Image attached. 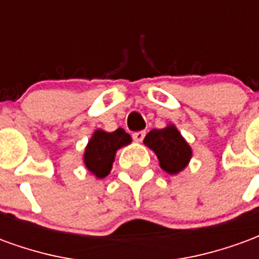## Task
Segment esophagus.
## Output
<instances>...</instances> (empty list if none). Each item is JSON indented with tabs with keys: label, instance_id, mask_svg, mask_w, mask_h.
<instances>
[{
	"label": "esophagus",
	"instance_id": "obj_1",
	"mask_svg": "<svg viewBox=\"0 0 259 259\" xmlns=\"http://www.w3.org/2000/svg\"><path fill=\"white\" fill-rule=\"evenodd\" d=\"M144 137H146V132L144 130H140V132H135L133 133V139L136 141H143L144 140Z\"/></svg>",
	"mask_w": 259,
	"mask_h": 259
}]
</instances>
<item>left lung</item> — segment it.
<instances>
[{
  "instance_id": "8db88e82",
  "label": "left lung",
  "mask_w": 259,
  "mask_h": 259,
  "mask_svg": "<svg viewBox=\"0 0 259 259\" xmlns=\"http://www.w3.org/2000/svg\"><path fill=\"white\" fill-rule=\"evenodd\" d=\"M144 144L157 154L159 165L168 174H179L187 166L191 148L175 126L151 130L144 139Z\"/></svg>"
}]
</instances>
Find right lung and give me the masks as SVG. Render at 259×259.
Returning <instances> with one entry per match:
<instances>
[{
	"label": "right lung",
	"instance_id": "right-lung-1",
	"mask_svg": "<svg viewBox=\"0 0 259 259\" xmlns=\"http://www.w3.org/2000/svg\"><path fill=\"white\" fill-rule=\"evenodd\" d=\"M130 141V136L123 129L115 130L112 133L97 130L89 141L84 152L87 169L97 178H105L111 172L116 150L129 144Z\"/></svg>",
	"mask_w": 259,
	"mask_h": 259
}]
</instances>
